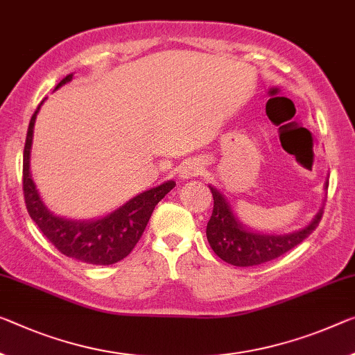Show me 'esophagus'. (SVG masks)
Here are the masks:
<instances>
[{"mask_svg": "<svg viewBox=\"0 0 355 355\" xmlns=\"http://www.w3.org/2000/svg\"><path fill=\"white\" fill-rule=\"evenodd\" d=\"M201 173V163L198 162H185L181 165V168H179V178L181 179H190L196 176V174Z\"/></svg>", "mask_w": 355, "mask_h": 355, "instance_id": "34e87169", "label": "esophagus"}]
</instances>
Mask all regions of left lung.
Returning a JSON list of instances; mask_svg holds the SVG:
<instances>
[{
  "instance_id": "left-lung-1",
  "label": "left lung",
  "mask_w": 355,
  "mask_h": 355,
  "mask_svg": "<svg viewBox=\"0 0 355 355\" xmlns=\"http://www.w3.org/2000/svg\"><path fill=\"white\" fill-rule=\"evenodd\" d=\"M329 187V182L325 184ZM214 208L211 219L206 225V236L209 246L217 257L234 266H254L265 261L275 260L286 254L287 250L298 246L303 239H306L315 230L322 219L324 211L320 209L314 219L302 230L286 234H265L250 232L249 228L238 220L233 214L230 205L223 198L219 190L211 187Z\"/></svg>"
}]
</instances>
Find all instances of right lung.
Listing matches in <instances>:
<instances>
[{"instance_id":"add662e5","label":"right lung","mask_w":355,"mask_h":355,"mask_svg":"<svg viewBox=\"0 0 355 355\" xmlns=\"http://www.w3.org/2000/svg\"><path fill=\"white\" fill-rule=\"evenodd\" d=\"M73 74L60 80L58 87L69 83ZM44 100L33 114L24 149V196L28 214L42 234L67 257L92 265H112L132 252L143 236L147 222L157 203L176 185L174 181L163 182L146 192L136 195L121 208L96 220H69L53 216L37 193L30 174V152L36 116Z\"/></svg>"}]
</instances>
